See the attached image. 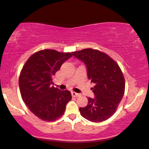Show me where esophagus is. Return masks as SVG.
Segmentation results:
<instances>
[{"instance_id": "1", "label": "esophagus", "mask_w": 149, "mask_h": 149, "mask_svg": "<svg viewBox=\"0 0 149 149\" xmlns=\"http://www.w3.org/2000/svg\"><path fill=\"white\" fill-rule=\"evenodd\" d=\"M72 95L73 96H74V97H78V96H80V94L76 93H75V92H72Z\"/></svg>"}]
</instances>
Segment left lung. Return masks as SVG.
<instances>
[{
	"mask_svg": "<svg viewBox=\"0 0 149 149\" xmlns=\"http://www.w3.org/2000/svg\"><path fill=\"white\" fill-rule=\"evenodd\" d=\"M85 64L95 98H88V104L79 108L81 116L93 122H101L111 117L122 99L125 79L116 62L97 50L85 49L72 53Z\"/></svg>",
	"mask_w": 149,
	"mask_h": 149,
	"instance_id": "8db88e82",
	"label": "left lung"
}]
</instances>
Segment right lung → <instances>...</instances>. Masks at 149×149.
Returning <instances> with one entry per match:
<instances>
[{"label": "right lung", "mask_w": 149, "mask_h": 149, "mask_svg": "<svg viewBox=\"0 0 149 149\" xmlns=\"http://www.w3.org/2000/svg\"><path fill=\"white\" fill-rule=\"evenodd\" d=\"M72 56L70 53L45 49L33 54L23 67L19 79L22 98L29 109L44 121L59 118L72 99L70 91L51 84L55 73Z\"/></svg>", "instance_id": "obj_1"}]
</instances>
